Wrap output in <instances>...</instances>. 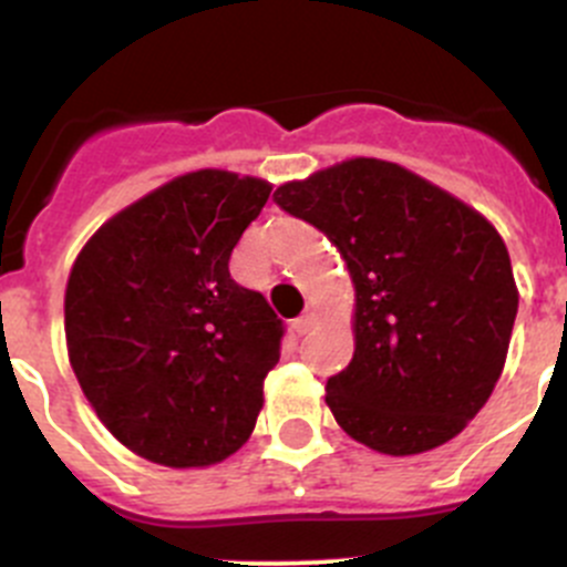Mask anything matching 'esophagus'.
I'll return each instance as SVG.
<instances>
[{
    "label": "esophagus",
    "mask_w": 567,
    "mask_h": 567,
    "mask_svg": "<svg viewBox=\"0 0 567 567\" xmlns=\"http://www.w3.org/2000/svg\"><path fill=\"white\" fill-rule=\"evenodd\" d=\"M312 326H316V312H305V316H301V318H296L293 329H296V334H307V331H310Z\"/></svg>",
    "instance_id": "1"
}]
</instances>
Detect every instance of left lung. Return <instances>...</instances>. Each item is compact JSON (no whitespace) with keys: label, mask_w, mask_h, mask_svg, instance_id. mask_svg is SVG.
Segmentation results:
<instances>
[{"label":"left lung","mask_w":567,"mask_h":567,"mask_svg":"<svg viewBox=\"0 0 567 567\" xmlns=\"http://www.w3.org/2000/svg\"><path fill=\"white\" fill-rule=\"evenodd\" d=\"M318 227L353 282V359L326 384L337 425L384 455L455 439L494 392L518 288L496 227L436 183L381 158L274 192Z\"/></svg>","instance_id":"1"}]
</instances>
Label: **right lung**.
Returning <instances> with one entry per match:
<instances>
[{"label": "right lung", "mask_w": 567, "mask_h": 567, "mask_svg": "<svg viewBox=\"0 0 567 567\" xmlns=\"http://www.w3.org/2000/svg\"><path fill=\"white\" fill-rule=\"evenodd\" d=\"M271 194L262 177L197 169L114 214L65 288L68 359L120 444L203 468L247 444L282 320L230 277L238 238Z\"/></svg>", "instance_id": "add662e5"}]
</instances>
